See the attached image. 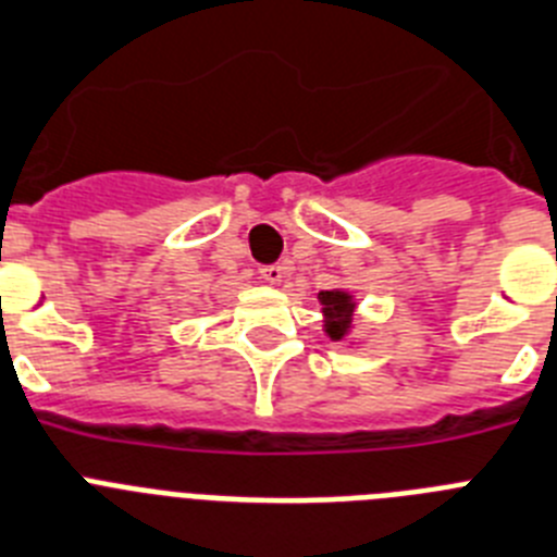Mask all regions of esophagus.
Listing matches in <instances>:
<instances>
[{
    "label": "esophagus",
    "instance_id": "esophagus-1",
    "mask_svg": "<svg viewBox=\"0 0 557 557\" xmlns=\"http://www.w3.org/2000/svg\"><path fill=\"white\" fill-rule=\"evenodd\" d=\"M283 265H263V269H260V277H263V283H269V285H277V283H283Z\"/></svg>",
    "mask_w": 557,
    "mask_h": 557
}]
</instances>
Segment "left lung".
I'll list each match as a JSON object with an SVG mask.
<instances>
[{
	"instance_id": "left-lung-1",
	"label": "left lung",
	"mask_w": 557,
	"mask_h": 557,
	"mask_svg": "<svg viewBox=\"0 0 557 557\" xmlns=\"http://www.w3.org/2000/svg\"><path fill=\"white\" fill-rule=\"evenodd\" d=\"M319 306H322V331L331 342H352V327H356V297L347 288H331V292L317 294Z\"/></svg>"
}]
</instances>
